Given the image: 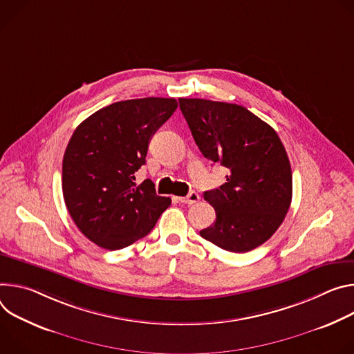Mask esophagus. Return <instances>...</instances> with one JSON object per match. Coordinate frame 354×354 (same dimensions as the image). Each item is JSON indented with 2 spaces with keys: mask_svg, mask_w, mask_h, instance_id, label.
Wrapping results in <instances>:
<instances>
[{
  "mask_svg": "<svg viewBox=\"0 0 354 354\" xmlns=\"http://www.w3.org/2000/svg\"><path fill=\"white\" fill-rule=\"evenodd\" d=\"M198 200H200V195H198L197 192H195V191H191V192L187 195V197H178V201H180V203L188 204V205L198 203Z\"/></svg>",
  "mask_w": 354,
  "mask_h": 354,
  "instance_id": "34e87169",
  "label": "esophagus"
}]
</instances>
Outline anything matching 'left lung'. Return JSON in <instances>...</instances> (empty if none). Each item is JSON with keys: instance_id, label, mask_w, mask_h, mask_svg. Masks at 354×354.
<instances>
[{"instance_id": "left-lung-1", "label": "left lung", "mask_w": 354, "mask_h": 354, "mask_svg": "<svg viewBox=\"0 0 354 354\" xmlns=\"http://www.w3.org/2000/svg\"><path fill=\"white\" fill-rule=\"evenodd\" d=\"M178 102L201 153L227 169L226 183L204 192L216 219L200 234L227 252L256 249L280 227L292 198L291 166L277 132L242 105Z\"/></svg>"}]
</instances>
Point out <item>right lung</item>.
I'll list each match as a JSON object with an SVG mask.
<instances>
[{"instance_id": "add662e5", "label": "right lung", "mask_w": 354, "mask_h": 354, "mask_svg": "<svg viewBox=\"0 0 354 354\" xmlns=\"http://www.w3.org/2000/svg\"><path fill=\"white\" fill-rule=\"evenodd\" d=\"M174 98L113 102L90 115L70 138L62 188L67 211L86 238L120 250L145 238L171 200L151 181L135 183L151 136L177 108Z\"/></svg>"}]
</instances>
